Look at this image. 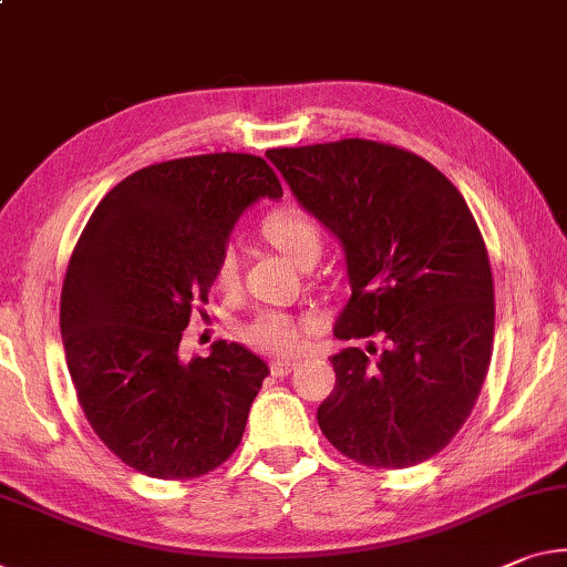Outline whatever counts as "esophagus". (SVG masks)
<instances>
[{"instance_id":"1","label":"esophagus","mask_w":567,"mask_h":567,"mask_svg":"<svg viewBox=\"0 0 567 567\" xmlns=\"http://www.w3.org/2000/svg\"><path fill=\"white\" fill-rule=\"evenodd\" d=\"M292 368H295V361H272L269 363V371H272V375H290L292 373Z\"/></svg>"}]
</instances>
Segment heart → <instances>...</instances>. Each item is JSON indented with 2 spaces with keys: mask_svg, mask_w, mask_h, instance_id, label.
I'll return each instance as SVG.
<instances>
[{
  "mask_svg": "<svg viewBox=\"0 0 567 567\" xmlns=\"http://www.w3.org/2000/svg\"><path fill=\"white\" fill-rule=\"evenodd\" d=\"M262 229L277 249L302 267H312L322 255L320 224L302 206L285 204L280 209H272L265 217ZM214 282L221 290H235L239 285V251L235 245H227L219 251L217 265H214ZM312 328L316 322L310 318L267 308L241 322L239 336L249 348L262 350V353L292 355L302 348Z\"/></svg>",
  "mask_w": 567,
  "mask_h": 567,
  "instance_id": "obj_1",
  "label": "heart"
}]
</instances>
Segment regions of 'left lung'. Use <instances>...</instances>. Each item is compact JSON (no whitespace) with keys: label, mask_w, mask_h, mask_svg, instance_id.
Instances as JSON below:
<instances>
[{"label":"left lung","mask_w":567,"mask_h":567,"mask_svg":"<svg viewBox=\"0 0 567 567\" xmlns=\"http://www.w3.org/2000/svg\"><path fill=\"white\" fill-rule=\"evenodd\" d=\"M267 158L346 247L350 300L318 406L328 442L358 464L403 470L452 442L487 379L494 282L470 206L426 158L340 138L269 148Z\"/></svg>","instance_id":"obj_1"}]
</instances>
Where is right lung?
Returning <instances> with one entry per match:
<instances>
[{"instance_id": "add662e5", "label": "right lung", "mask_w": 567, "mask_h": 567, "mask_svg": "<svg viewBox=\"0 0 567 567\" xmlns=\"http://www.w3.org/2000/svg\"><path fill=\"white\" fill-rule=\"evenodd\" d=\"M259 196L280 199L265 158L204 154L125 176L90 214L60 295L78 403L97 439L156 480H196L235 454L269 368L245 346L178 361L209 302L229 231Z\"/></svg>"}]
</instances>
